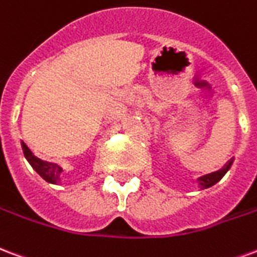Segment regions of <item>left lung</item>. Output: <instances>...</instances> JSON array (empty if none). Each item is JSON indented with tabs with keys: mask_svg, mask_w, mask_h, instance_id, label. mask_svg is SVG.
I'll return each instance as SVG.
<instances>
[{
	"mask_svg": "<svg viewBox=\"0 0 257 257\" xmlns=\"http://www.w3.org/2000/svg\"><path fill=\"white\" fill-rule=\"evenodd\" d=\"M233 160L234 159H230L226 164H224L223 167L219 168L218 171H213V172H209V174H205L203 177H198L196 179V182H197L198 188L200 189H208L213 186L215 183H218L222 178L224 177V174L230 170L231 167V164H233Z\"/></svg>",
	"mask_w": 257,
	"mask_h": 257,
	"instance_id": "1",
	"label": "left lung"
}]
</instances>
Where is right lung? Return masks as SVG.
<instances>
[{
	"instance_id": "obj_1",
	"label": "right lung",
	"mask_w": 257,
	"mask_h": 257,
	"mask_svg": "<svg viewBox=\"0 0 257 257\" xmlns=\"http://www.w3.org/2000/svg\"><path fill=\"white\" fill-rule=\"evenodd\" d=\"M22 147H23L24 156L27 159V162L46 182L53 183V185H61V177L65 172V170H63L61 166L56 164V163L45 162L42 159L37 157L24 141H22Z\"/></svg>"
}]
</instances>
